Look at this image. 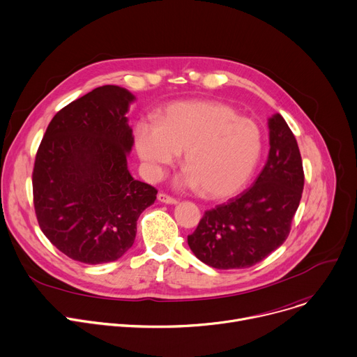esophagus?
<instances>
[{
    "label": "esophagus",
    "instance_id": "34e87169",
    "mask_svg": "<svg viewBox=\"0 0 357 357\" xmlns=\"http://www.w3.org/2000/svg\"><path fill=\"white\" fill-rule=\"evenodd\" d=\"M157 200L160 202V203H165V204H172V206L178 203L176 199H173V197H170V195H167V194H165V192H158V194H157Z\"/></svg>",
    "mask_w": 357,
    "mask_h": 357
}]
</instances>
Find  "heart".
I'll return each instance as SVG.
<instances>
[{"label": "heart", "instance_id": "obj_1", "mask_svg": "<svg viewBox=\"0 0 357 357\" xmlns=\"http://www.w3.org/2000/svg\"><path fill=\"white\" fill-rule=\"evenodd\" d=\"M136 149L147 174L160 180L184 151V172L177 185L203 188L210 199H225L250 181L262 151V133L248 117L215 100L169 105L158 125L139 122Z\"/></svg>", "mask_w": 357, "mask_h": 357}]
</instances>
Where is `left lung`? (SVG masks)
<instances>
[{
  "label": "left lung",
  "mask_w": 357,
  "mask_h": 357,
  "mask_svg": "<svg viewBox=\"0 0 357 357\" xmlns=\"http://www.w3.org/2000/svg\"><path fill=\"white\" fill-rule=\"evenodd\" d=\"M268 160L255 183L204 213L187 236L194 255L217 269L248 268L284 244L303 191V167L296 139L285 119H268Z\"/></svg>",
  "instance_id": "left-lung-1"
}]
</instances>
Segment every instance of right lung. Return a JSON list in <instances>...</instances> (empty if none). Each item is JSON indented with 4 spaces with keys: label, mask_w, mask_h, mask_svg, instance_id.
I'll return each mask as SVG.
<instances>
[{
    "label": "right lung",
    "mask_w": 357,
    "mask_h": 357,
    "mask_svg": "<svg viewBox=\"0 0 357 357\" xmlns=\"http://www.w3.org/2000/svg\"><path fill=\"white\" fill-rule=\"evenodd\" d=\"M135 100L121 86L96 88L61 109L39 144L32 173L38 224L75 261L123 257L140 214L155 200L157 190L128 169L135 137L126 113Z\"/></svg>",
    "instance_id": "right-lung-1"
}]
</instances>
